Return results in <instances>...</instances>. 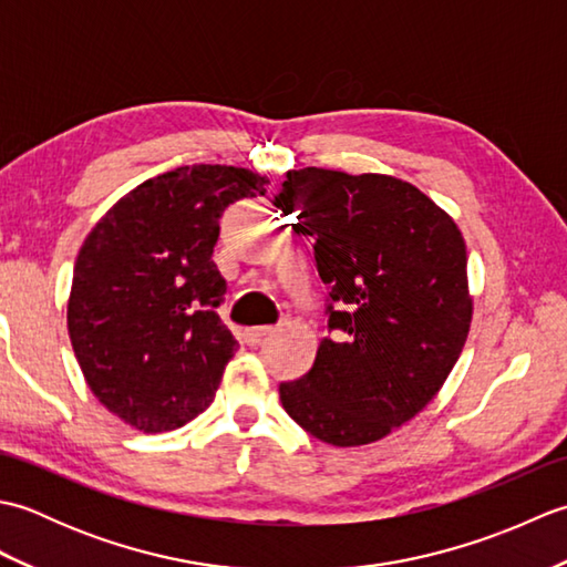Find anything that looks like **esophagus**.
I'll list each match as a JSON object with an SVG mask.
<instances>
[{
    "mask_svg": "<svg viewBox=\"0 0 567 567\" xmlns=\"http://www.w3.org/2000/svg\"><path fill=\"white\" fill-rule=\"evenodd\" d=\"M275 329L272 327H252V329H246L244 339L248 346H258L260 341H265V336H270Z\"/></svg>",
    "mask_w": 567,
    "mask_h": 567,
    "instance_id": "esophagus-1",
    "label": "esophagus"
}]
</instances>
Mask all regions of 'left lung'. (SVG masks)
<instances>
[{
	"label": "left lung",
	"mask_w": 567,
	"mask_h": 567,
	"mask_svg": "<svg viewBox=\"0 0 567 567\" xmlns=\"http://www.w3.org/2000/svg\"><path fill=\"white\" fill-rule=\"evenodd\" d=\"M275 207L315 238L333 331L307 375L280 384L285 412L341 449L380 441L439 394L463 353L473 297L461 228L380 173L290 171Z\"/></svg>",
	"instance_id": "1"
}]
</instances>
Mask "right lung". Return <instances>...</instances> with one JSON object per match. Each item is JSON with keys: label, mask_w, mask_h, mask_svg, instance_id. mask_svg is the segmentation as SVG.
Segmentation results:
<instances>
[{"label": "right lung", "mask_w": 567, "mask_h": 567, "mask_svg": "<svg viewBox=\"0 0 567 567\" xmlns=\"http://www.w3.org/2000/svg\"><path fill=\"white\" fill-rule=\"evenodd\" d=\"M265 185L246 167H175L131 189L84 238L68 333L92 394L124 424L173 431L214 402L238 348L216 315L219 219Z\"/></svg>", "instance_id": "1"}]
</instances>
